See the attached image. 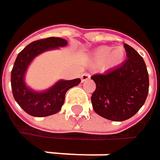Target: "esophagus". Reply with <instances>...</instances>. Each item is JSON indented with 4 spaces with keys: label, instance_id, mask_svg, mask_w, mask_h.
<instances>
[{
    "label": "esophagus",
    "instance_id": "1",
    "mask_svg": "<svg viewBox=\"0 0 160 160\" xmlns=\"http://www.w3.org/2000/svg\"><path fill=\"white\" fill-rule=\"evenodd\" d=\"M90 78H91V76H90V74H89V73H87V72H85V73L81 74V76H80V79H81V81H82V82H84V81L88 80Z\"/></svg>",
    "mask_w": 160,
    "mask_h": 160
}]
</instances>
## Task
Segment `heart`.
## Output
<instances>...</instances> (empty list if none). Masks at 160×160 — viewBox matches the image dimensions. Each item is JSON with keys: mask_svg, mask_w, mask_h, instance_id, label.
Instances as JSON below:
<instances>
[{"mask_svg": "<svg viewBox=\"0 0 160 160\" xmlns=\"http://www.w3.org/2000/svg\"><path fill=\"white\" fill-rule=\"evenodd\" d=\"M125 51L122 47H117L111 51V47L102 46L97 48L92 53V60L96 64L104 63L106 67H116L123 62Z\"/></svg>", "mask_w": 160, "mask_h": 160, "instance_id": "obj_1", "label": "heart"}]
</instances>
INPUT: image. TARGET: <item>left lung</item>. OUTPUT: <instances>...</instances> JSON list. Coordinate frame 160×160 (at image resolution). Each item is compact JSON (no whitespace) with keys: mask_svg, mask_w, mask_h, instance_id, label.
<instances>
[{"mask_svg":"<svg viewBox=\"0 0 160 160\" xmlns=\"http://www.w3.org/2000/svg\"><path fill=\"white\" fill-rule=\"evenodd\" d=\"M127 60L119 67L91 79L96 84L91 101L99 116L123 121L144 106L149 90V78L143 57L124 43Z\"/></svg>","mask_w":160,"mask_h":160,"instance_id":"8db88e82","label":"left lung"}]
</instances>
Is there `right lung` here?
Returning <instances> with one entry per match:
<instances>
[{"instance_id": "obj_1", "label": "right lung", "mask_w": 160, "mask_h": 160, "mask_svg": "<svg viewBox=\"0 0 160 160\" xmlns=\"http://www.w3.org/2000/svg\"><path fill=\"white\" fill-rule=\"evenodd\" d=\"M67 44L68 42L64 39L50 37L29 43L18 53L11 72L12 92L16 103L28 115L42 118L60 111L65 102L66 92L80 82V79L60 80L43 92L31 91L24 82L26 69L35 56L44 51Z\"/></svg>"}]
</instances>
